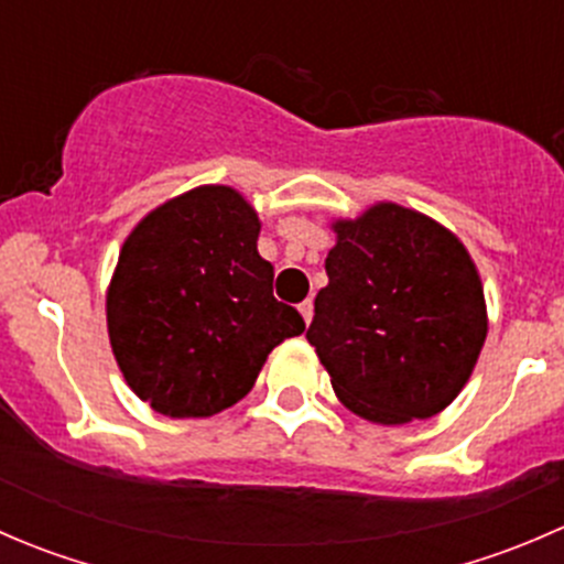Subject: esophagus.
I'll list each match as a JSON object with an SVG mask.
<instances>
[{
	"mask_svg": "<svg viewBox=\"0 0 564 564\" xmlns=\"http://www.w3.org/2000/svg\"><path fill=\"white\" fill-rule=\"evenodd\" d=\"M300 314H303L305 324H311V318H314V303H311V300H305V303L300 305Z\"/></svg>",
	"mask_w": 564,
	"mask_h": 564,
	"instance_id": "34e87169",
	"label": "esophagus"
}]
</instances>
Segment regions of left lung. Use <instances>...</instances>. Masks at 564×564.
Listing matches in <instances>:
<instances>
[{"label": "left lung", "mask_w": 564, "mask_h": 564, "mask_svg": "<svg viewBox=\"0 0 564 564\" xmlns=\"http://www.w3.org/2000/svg\"><path fill=\"white\" fill-rule=\"evenodd\" d=\"M308 344L360 417L403 425L440 414L471 377L488 333L469 250L434 218L392 202L335 220Z\"/></svg>", "instance_id": "1"}]
</instances>
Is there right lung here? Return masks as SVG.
Here are the masks:
<instances>
[{
  "mask_svg": "<svg viewBox=\"0 0 564 564\" xmlns=\"http://www.w3.org/2000/svg\"><path fill=\"white\" fill-rule=\"evenodd\" d=\"M259 215L202 185L139 220L106 294L111 351L130 390L166 417H213L246 398L267 355L305 329L272 297Z\"/></svg>",
  "mask_w": 564,
  "mask_h": 564,
  "instance_id": "1",
  "label": "right lung"
}]
</instances>
